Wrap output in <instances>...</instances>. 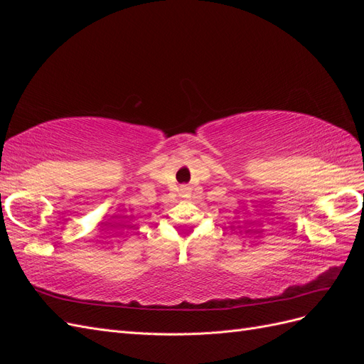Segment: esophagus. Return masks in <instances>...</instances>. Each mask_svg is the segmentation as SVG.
<instances>
[{"instance_id":"34e87169","label":"esophagus","mask_w":364,"mask_h":364,"mask_svg":"<svg viewBox=\"0 0 364 364\" xmlns=\"http://www.w3.org/2000/svg\"><path fill=\"white\" fill-rule=\"evenodd\" d=\"M181 196L185 197V199H188V197L191 196V191L188 186H181Z\"/></svg>"}]
</instances>
